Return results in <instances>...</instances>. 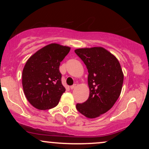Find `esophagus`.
Instances as JSON below:
<instances>
[{
    "label": "esophagus",
    "mask_w": 149,
    "mask_h": 149,
    "mask_svg": "<svg viewBox=\"0 0 149 149\" xmlns=\"http://www.w3.org/2000/svg\"><path fill=\"white\" fill-rule=\"evenodd\" d=\"M76 84H73V85H71V86L70 87V88H71V90H73V89L76 88Z\"/></svg>",
    "instance_id": "esophagus-1"
}]
</instances>
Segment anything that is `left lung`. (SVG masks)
Here are the masks:
<instances>
[{"instance_id": "8db88e82", "label": "left lung", "mask_w": 149, "mask_h": 149, "mask_svg": "<svg viewBox=\"0 0 149 149\" xmlns=\"http://www.w3.org/2000/svg\"><path fill=\"white\" fill-rule=\"evenodd\" d=\"M88 71L90 95L76 109L89 118H95L110 110L120 95L124 76L118 60L102 47L75 49Z\"/></svg>"}]
</instances>
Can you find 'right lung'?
<instances>
[{
	"label": "right lung",
	"instance_id": "1",
	"mask_svg": "<svg viewBox=\"0 0 149 149\" xmlns=\"http://www.w3.org/2000/svg\"><path fill=\"white\" fill-rule=\"evenodd\" d=\"M70 48L51 43L38 50L26 63L22 72V86L27 100L39 110L56 107L66 90L61 84L60 62Z\"/></svg>",
	"mask_w": 149,
	"mask_h": 149
}]
</instances>
